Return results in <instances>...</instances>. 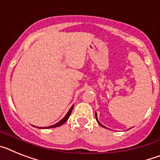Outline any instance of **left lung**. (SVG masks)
I'll return each instance as SVG.
<instances>
[{
    "label": "left lung",
    "mask_w": 160,
    "mask_h": 160,
    "mask_svg": "<svg viewBox=\"0 0 160 160\" xmlns=\"http://www.w3.org/2000/svg\"><path fill=\"white\" fill-rule=\"evenodd\" d=\"M95 117H96V120H97V122H98V124H99V125H101L102 127H103V128H105V127H104V126H103V125H102V124L100 123L99 122H98V118H97V114H96V113H95Z\"/></svg>",
    "instance_id": "8db88e82"
}]
</instances>
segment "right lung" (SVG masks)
Listing matches in <instances>:
<instances>
[{"instance_id":"add662e5","label":"right lung","mask_w":160,"mask_h":160,"mask_svg":"<svg viewBox=\"0 0 160 160\" xmlns=\"http://www.w3.org/2000/svg\"><path fill=\"white\" fill-rule=\"evenodd\" d=\"M73 105L71 107H70V111H68V113H67V114H66V116H65L64 118H62V119L61 120V121H59L58 122H57V123H56V124H54V125H53V126H49V127H46V128H46V129H47V128H57V127H60V126H62V125L63 123H65V122H66V121H67V119H68V118H69V117H70V114H71V111H72V110H73Z\"/></svg>"}]
</instances>
